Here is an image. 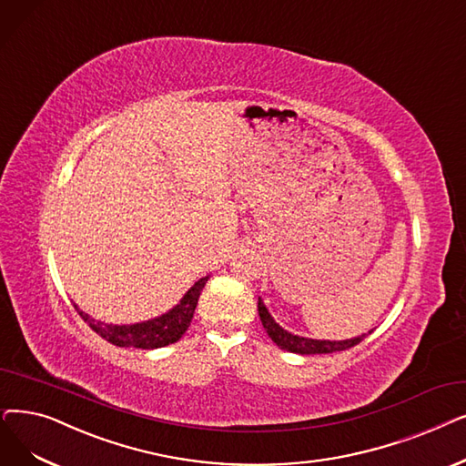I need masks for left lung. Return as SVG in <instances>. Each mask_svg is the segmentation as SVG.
<instances>
[{
	"instance_id": "8db88e82",
	"label": "left lung",
	"mask_w": 466,
	"mask_h": 466,
	"mask_svg": "<svg viewBox=\"0 0 466 466\" xmlns=\"http://www.w3.org/2000/svg\"><path fill=\"white\" fill-rule=\"evenodd\" d=\"M258 316L262 321V328L267 329L268 337L276 342V345L281 350L288 352H295V354H329V352H340L356 347L358 342L363 340V337H356V339H349V340H314V339H305V337H297L288 333L286 329H281L278 323L272 319V316L268 314L267 307L262 305L258 299ZM371 333V331H370Z\"/></svg>"
}]
</instances>
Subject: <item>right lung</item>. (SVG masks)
Listing matches in <instances>:
<instances>
[{"label": "right lung", "mask_w": 466, "mask_h": 466, "mask_svg": "<svg viewBox=\"0 0 466 466\" xmlns=\"http://www.w3.org/2000/svg\"><path fill=\"white\" fill-rule=\"evenodd\" d=\"M206 281L208 278L198 279L192 286V289L183 297V300H180L178 305L167 314L159 316L156 319L143 321V323H135V326H106L103 321L91 319L84 312L77 310V314L89 323V328L96 335L112 342L116 347H133V349H145V350L161 349V347L171 345V342H177L188 329L199 293L204 289Z\"/></svg>", "instance_id": "obj_1"}]
</instances>
